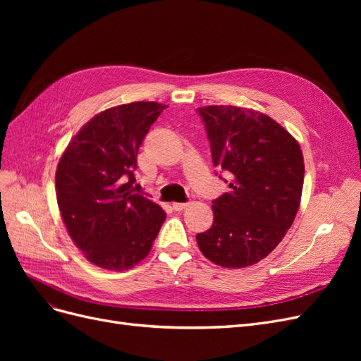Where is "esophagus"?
Returning a JSON list of instances; mask_svg holds the SVG:
<instances>
[{
    "label": "esophagus",
    "mask_w": 361,
    "mask_h": 361,
    "mask_svg": "<svg viewBox=\"0 0 361 361\" xmlns=\"http://www.w3.org/2000/svg\"><path fill=\"white\" fill-rule=\"evenodd\" d=\"M190 203L188 202H185V203H173V209L174 211H182V209H185V207H187Z\"/></svg>",
    "instance_id": "esophagus-1"
}]
</instances>
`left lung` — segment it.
Returning a JSON list of instances; mask_svg holds the SVG:
<instances>
[{
    "mask_svg": "<svg viewBox=\"0 0 361 361\" xmlns=\"http://www.w3.org/2000/svg\"><path fill=\"white\" fill-rule=\"evenodd\" d=\"M197 113L214 167L232 178L231 191L212 200L211 228L195 236L199 248L224 268L257 264L279 245L297 215L302 152L297 140L264 113L232 105L202 106Z\"/></svg>",
    "mask_w": 361,
    "mask_h": 361,
    "instance_id": "obj_1",
    "label": "left lung"
}]
</instances>
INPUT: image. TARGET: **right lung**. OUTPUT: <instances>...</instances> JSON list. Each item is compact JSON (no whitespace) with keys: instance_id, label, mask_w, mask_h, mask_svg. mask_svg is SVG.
Wrapping results in <instances>:
<instances>
[{"instance_id":"right-lung-1","label":"right lung","mask_w":361,"mask_h":361,"mask_svg":"<svg viewBox=\"0 0 361 361\" xmlns=\"http://www.w3.org/2000/svg\"><path fill=\"white\" fill-rule=\"evenodd\" d=\"M167 105L133 102L96 114L59 161L57 203L75 245L92 264L123 271L143 260L166 212L134 192L137 155Z\"/></svg>"}]
</instances>
